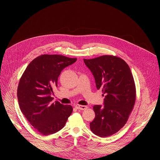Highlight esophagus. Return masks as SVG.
Segmentation results:
<instances>
[{"label":"esophagus","mask_w":160,"mask_h":160,"mask_svg":"<svg viewBox=\"0 0 160 160\" xmlns=\"http://www.w3.org/2000/svg\"><path fill=\"white\" fill-rule=\"evenodd\" d=\"M75 108L78 109V110H86V109L88 108V107L86 106H82V105H76L75 106Z\"/></svg>","instance_id":"obj_1"}]
</instances>
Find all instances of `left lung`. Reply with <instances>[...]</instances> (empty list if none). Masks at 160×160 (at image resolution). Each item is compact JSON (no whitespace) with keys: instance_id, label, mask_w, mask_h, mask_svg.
I'll use <instances>...</instances> for the list:
<instances>
[{"instance_id":"left-lung-1","label":"left lung","mask_w":160,"mask_h":160,"mask_svg":"<svg viewBox=\"0 0 160 160\" xmlns=\"http://www.w3.org/2000/svg\"><path fill=\"white\" fill-rule=\"evenodd\" d=\"M93 73L97 89L105 95L104 105H95L90 129L95 135L106 138L127 123L136 102V86L128 65L121 58L105 55L83 59Z\"/></svg>"}]
</instances>
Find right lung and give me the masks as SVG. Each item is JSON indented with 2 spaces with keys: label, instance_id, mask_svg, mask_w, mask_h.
<instances>
[{
  "label": "right lung",
  "instance_id": "1",
  "mask_svg": "<svg viewBox=\"0 0 160 160\" xmlns=\"http://www.w3.org/2000/svg\"><path fill=\"white\" fill-rule=\"evenodd\" d=\"M76 61L77 58L62 55H41L29 63L20 79L18 98L21 110L43 135L62 129L72 112L71 105L52 103L51 95L62 70Z\"/></svg>",
  "mask_w": 160,
  "mask_h": 160
}]
</instances>
